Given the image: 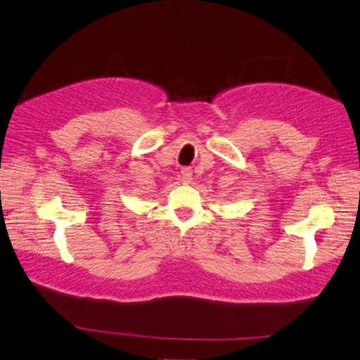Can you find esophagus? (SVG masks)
I'll return each mask as SVG.
<instances>
[{
	"mask_svg": "<svg viewBox=\"0 0 360 360\" xmlns=\"http://www.w3.org/2000/svg\"><path fill=\"white\" fill-rule=\"evenodd\" d=\"M181 179H184V184L190 185L191 180H193V170L191 167H184L181 169Z\"/></svg>",
	"mask_w": 360,
	"mask_h": 360,
	"instance_id": "1",
	"label": "esophagus"
}]
</instances>
